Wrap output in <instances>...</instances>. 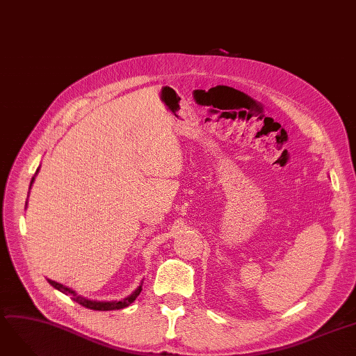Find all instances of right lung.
Listing matches in <instances>:
<instances>
[{
    "label": "right lung",
    "mask_w": 356,
    "mask_h": 356,
    "mask_svg": "<svg viewBox=\"0 0 356 356\" xmlns=\"http://www.w3.org/2000/svg\"><path fill=\"white\" fill-rule=\"evenodd\" d=\"M39 169H40V166L38 168V171H36L35 177H33L31 181H30V188H31V184L35 182V178H36V175H38V172H39ZM26 206H27V202H26ZM47 282H49L50 285H52L54 289L59 290L60 293H63V294H66V296H71V298H72L74 301H76L78 304H81V306L87 307V309H91V310H98V312H108V310H120V309H124V307L130 306V304L138 298V296H139L140 291H142V284H140V285L138 286V289L134 290L130 296H127L126 298H123V300H120V301H95V300H88V298H86V297L79 296L76 291H74L72 289H70V286H65L63 284L55 282V281H52V280H47ZM142 282H143V281H142Z\"/></svg>",
    "instance_id": "right-lung-1"
}]
</instances>
